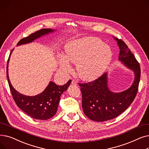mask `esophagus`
Masks as SVG:
<instances>
[{"label": "esophagus", "instance_id": "34e87169", "mask_svg": "<svg viewBox=\"0 0 149 149\" xmlns=\"http://www.w3.org/2000/svg\"><path fill=\"white\" fill-rule=\"evenodd\" d=\"M72 84H73V85H77V82H76V81L75 80H72Z\"/></svg>", "mask_w": 149, "mask_h": 149}]
</instances>
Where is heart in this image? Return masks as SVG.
I'll list each match as a JSON object with an SVG mask.
<instances>
[{
    "label": "heart",
    "instance_id": "obj_1",
    "mask_svg": "<svg viewBox=\"0 0 149 149\" xmlns=\"http://www.w3.org/2000/svg\"><path fill=\"white\" fill-rule=\"evenodd\" d=\"M112 57L111 47L97 37H86L69 42L65 55L60 56L58 65L65 74L72 72L69 63L77 64L79 75L84 80H92L102 74Z\"/></svg>",
    "mask_w": 149,
    "mask_h": 149
}]
</instances>
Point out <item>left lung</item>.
Returning <instances> with one entry per match:
<instances>
[{"label": "left lung", "mask_w": 149, "mask_h": 149, "mask_svg": "<svg viewBox=\"0 0 149 149\" xmlns=\"http://www.w3.org/2000/svg\"><path fill=\"white\" fill-rule=\"evenodd\" d=\"M120 49L118 60L134 73L130 87L114 92L108 86V74L88 83H79L82 93V108L85 115L93 121L101 122L115 118L124 112L134 100L140 80L139 64L123 40L114 37Z\"/></svg>", "instance_id": "8db88e82"}]
</instances>
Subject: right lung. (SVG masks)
I'll list each match as a JSON object with an SVG mask.
<instances>
[{
  "instance_id": "1",
  "label": "right lung",
  "mask_w": 149,
  "mask_h": 149,
  "mask_svg": "<svg viewBox=\"0 0 149 149\" xmlns=\"http://www.w3.org/2000/svg\"><path fill=\"white\" fill-rule=\"evenodd\" d=\"M56 29H42L22 38L17 46L25 45L33 42L36 39L44 36L54 33ZM8 60L6 66V77L13 99L17 106L28 115L36 120H46L49 119L57 113L61 95L66 91L71 83L69 80L66 84L62 86L57 85L50 81L45 90L35 96H27L23 95L15 90L12 86L8 75V63L11 54Z\"/></svg>"
}]
</instances>
